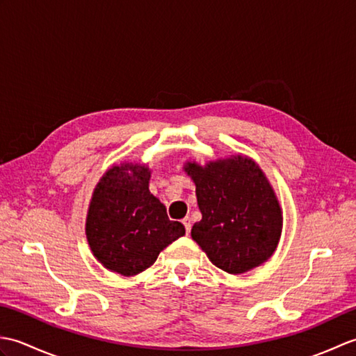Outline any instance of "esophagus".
Here are the masks:
<instances>
[{"label": "esophagus", "mask_w": 356, "mask_h": 356, "mask_svg": "<svg viewBox=\"0 0 356 356\" xmlns=\"http://www.w3.org/2000/svg\"><path fill=\"white\" fill-rule=\"evenodd\" d=\"M182 222H184V225H185L186 234H190V232H191V218H190V217H185Z\"/></svg>", "instance_id": "1"}]
</instances>
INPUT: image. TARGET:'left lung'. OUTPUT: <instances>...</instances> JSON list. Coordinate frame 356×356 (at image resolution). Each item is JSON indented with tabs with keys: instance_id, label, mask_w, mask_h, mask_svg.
Segmentation results:
<instances>
[{
	"instance_id": "8db88e82",
	"label": "left lung",
	"mask_w": 356,
	"mask_h": 356,
	"mask_svg": "<svg viewBox=\"0 0 356 356\" xmlns=\"http://www.w3.org/2000/svg\"><path fill=\"white\" fill-rule=\"evenodd\" d=\"M202 220L191 237L217 268L243 274L274 254L282 236V209L266 176L243 156L205 166L188 162Z\"/></svg>"
}]
</instances>
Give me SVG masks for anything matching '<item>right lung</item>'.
<instances>
[{
  "instance_id": "right-lung-1",
  "label": "right lung",
  "mask_w": 356,
  "mask_h": 356,
  "mask_svg": "<svg viewBox=\"0 0 356 356\" xmlns=\"http://www.w3.org/2000/svg\"><path fill=\"white\" fill-rule=\"evenodd\" d=\"M147 166H113L96 185L86 234L95 257L120 275H136L157 260L163 248L185 234L148 190Z\"/></svg>"
}]
</instances>
